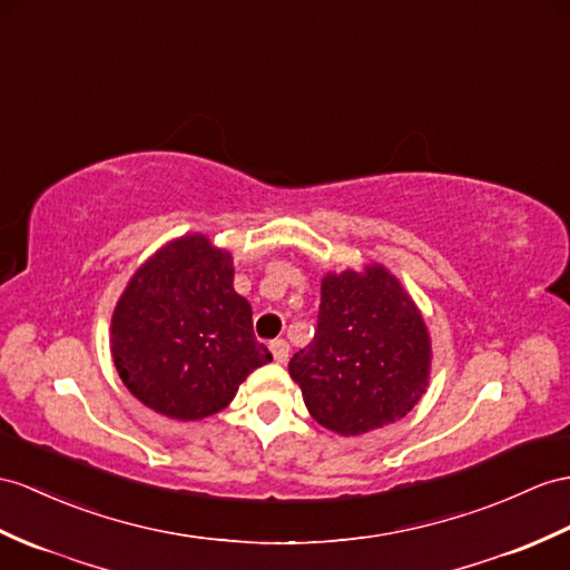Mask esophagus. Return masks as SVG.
Masks as SVG:
<instances>
[{
	"label": "esophagus",
	"mask_w": 570,
	"mask_h": 570,
	"mask_svg": "<svg viewBox=\"0 0 570 570\" xmlns=\"http://www.w3.org/2000/svg\"><path fill=\"white\" fill-rule=\"evenodd\" d=\"M271 353H273V357H275V363H287V357H289V345H287V341H283V338H275V341H271Z\"/></svg>",
	"instance_id": "esophagus-1"
}]
</instances>
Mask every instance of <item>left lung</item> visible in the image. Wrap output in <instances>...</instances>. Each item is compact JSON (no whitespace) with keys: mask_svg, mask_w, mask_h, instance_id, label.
Listing matches in <instances>:
<instances>
[{"mask_svg":"<svg viewBox=\"0 0 570 570\" xmlns=\"http://www.w3.org/2000/svg\"><path fill=\"white\" fill-rule=\"evenodd\" d=\"M430 333L411 295L380 263L326 273L314 341L289 360L312 419L338 435L390 425L430 380Z\"/></svg>","mask_w":570,"mask_h":570,"instance_id":"8db88e82","label":"left lung"}]
</instances>
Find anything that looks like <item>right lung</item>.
Here are the masks:
<instances>
[{"instance_id": "1", "label": "right lung", "mask_w": 570, "mask_h": 570, "mask_svg": "<svg viewBox=\"0 0 570 570\" xmlns=\"http://www.w3.org/2000/svg\"><path fill=\"white\" fill-rule=\"evenodd\" d=\"M232 283V254L205 234L169 242L135 271L110 318V355L147 409L176 421L207 419L271 363L254 336L252 304Z\"/></svg>"}]
</instances>
